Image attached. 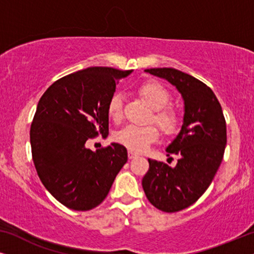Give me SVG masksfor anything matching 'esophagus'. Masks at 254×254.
Listing matches in <instances>:
<instances>
[{
  "mask_svg": "<svg viewBox=\"0 0 254 254\" xmlns=\"http://www.w3.org/2000/svg\"><path fill=\"white\" fill-rule=\"evenodd\" d=\"M135 157H137L136 152H134V151H131V150L128 151V158L133 159V158H135Z\"/></svg>",
  "mask_w": 254,
  "mask_h": 254,
  "instance_id": "1",
  "label": "esophagus"
}]
</instances>
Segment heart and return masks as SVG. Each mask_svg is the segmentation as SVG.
<instances>
[{"label": "heart", "mask_w": 254, "mask_h": 254, "mask_svg": "<svg viewBox=\"0 0 254 254\" xmlns=\"http://www.w3.org/2000/svg\"><path fill=\"white\" fill-rule=\"evenodd\" d=\"M138 93L149 104V106L154 109L150 120L157 125L163 134H175L179 127V117L175 110L166 107L170 103V93L165 86L158 82H145L140 85ZM107 113L112 120L117 123L121 121L124 117L123 93H113L107 104ZM158 136V128L154 125H148V126L128 125L123 129L118 130L114 138L130 150L141 152L147 150L149 145L154 143Z\"/></svg>", "instance_id": "obj_1"}]
</instances>
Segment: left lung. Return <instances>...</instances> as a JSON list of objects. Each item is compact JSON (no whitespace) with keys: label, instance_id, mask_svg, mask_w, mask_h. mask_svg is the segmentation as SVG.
<instances>
[{"label":"left lung","instance_id":"left-lung-1","mask_svg":"<svg viewBox=\"0 0 254 254\" xmlns=\"http://www.w3.org/2000/svg\"><path fill=\"white\" fill-rule=\"evenodd\" d=\"M145 71L168 79L182 93L185 104L182 130L166 148L168 156H178V163L171 168L148 159L149 170L142 179L152 206L176 213L196 202L213 182L223 159L227 125L220 102L203 82L173 68Z\"/></svg>","mask_w":254,"mask_h":254}]
</instances>
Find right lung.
I'll return each mask as SVG.
<instances>
[{"label":"right lung","instance_id":"obj_1","mask_svg":"<svg viewBox=\"0 0 254 254\" xmlns=\"http://www.w3.org/2000/svg\"><path fill=\"white\" fill-rule=\"evenodd\" d=\"M131 70L90 67L55 81L38 103L30 129L32 159L41 183L69 209L85 211L104 201L127 149L112 143L92 151L86 142L109 134L107 104Z\"/></svg>","mask_w":254,"mask_h":254}]
</instances>
